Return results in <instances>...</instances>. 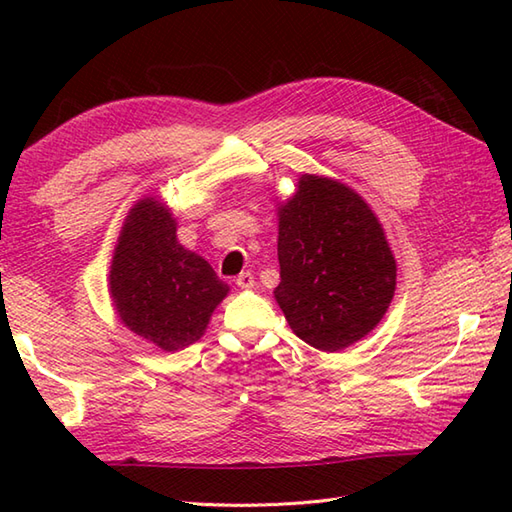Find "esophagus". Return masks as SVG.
Returning a JSON list of instances; mask_svg holds the SVG:
<instances>
[{"instance_id":"34e87169","label":"esophagus","mask_w":512,"mask_h":512,"mask_svg":"<svg viewBox=\"0 0 512 512\" xmlns=\"http://www.w3.org/2000/svg\"><path fill=\"white\" fill-rule=\"evenodd\" d=\"M235 284L242 288V290H253L255 288V277H253V273H239L237 275V279H235Z\"/></svg>"}]
</instances>
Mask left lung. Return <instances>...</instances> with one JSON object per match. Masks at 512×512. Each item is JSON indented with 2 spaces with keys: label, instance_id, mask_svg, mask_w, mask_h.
<instances>
[{
  "label": "left lung",
  "instance_id": "8db88e82",
  "mask_svg": "<svg viewBox=\"0 0 512 512\" xmlns=\"http://www.w3.org/2000/svg\"><path fill=\"white\" fill-rule=\"evenodd\" d=\"M277 215L275 299L292 332L321 352L361 341L396 292V259L376 213L347 184L303 173Z\"/></svg>",
  "mask_w": 512,
  "mask_h": 512
}]
</instances>
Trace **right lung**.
Listing matches in <instances>:
<instances>
[{"label": "right lung", "mask_w": 512, "mask_h": 512, "mask_svg": "<svg viewBox=\"0 0 512 512\" xmlns=\"http://www.w3.org/2000/svg\"><path fill=\"white\" fill-rule=\"evenodd\" d=\"M178 222L156 195L129 209L110 266V297L118 319L140 339L178 352L206 332L228 284L211 264L184 248Z\"/></svg>", "instance_id": "add662e5"}]
</instances>
